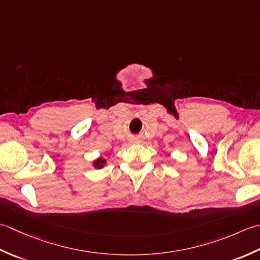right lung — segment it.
<instances>
[{
	"instance_id": "1",
	"label": "right lung",
	"mask_w": 260,
	"mask_h": 260,
	"mask_svg": "<svg viewBox=\"0 0 260 260\" xmlns=\"http://www.w3.org/2000/svg\"><path fill=\"white\" fill-rule=\"evenodd\" d=\"M105 162H107V161H105L104 159H102V158H99L98 160L94 161V166L98 167V168H101V167L103 166V164H105Z\"/></svg>"
}]
</instances>
